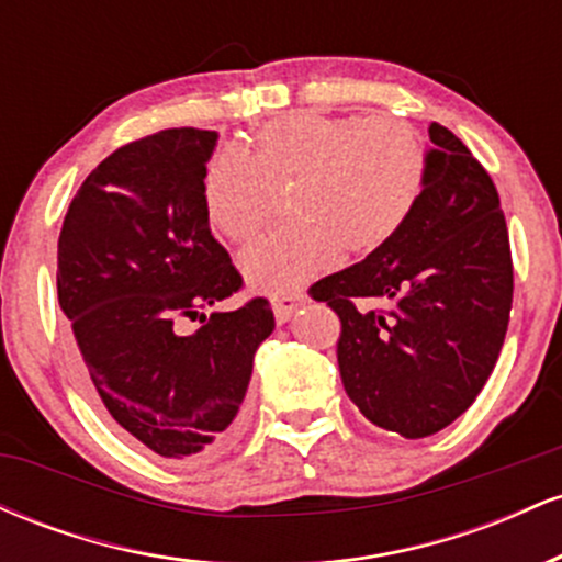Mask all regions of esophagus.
<instances>
[{"instance_id": "obj_1", "label": "esophagus", "mask_w": 562, "mask_h": 562, "mask_svg": "<svg viewBox=\"0 0 562 562\" xmlns=\"http://www.w3.org/2000/svg\"><path fill=\"white\" fill-rule=\"evenodd\" d=\"M306 303V295L303 293H288V295H277V299H272V308H274V319L280 322H288L290 317H293V312L299 306H303Z\"/></svg>"}]
</instances>
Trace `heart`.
Segmentation results:
<instances>
[{
    "instance_id": "1",
    "label": "heart",
    "mask_w": 562,
    "mask_h": 562,
    "mask_svg": "<svg viewBox=\"0 0 562 562\" xmlns=\"http://www.w3.org/2000/svg\"><path fill=\"white\" fill-rule=\"evenodd\" d=\"M430 171V147L396 115L293 111L267 121L248 153L224 150L203 173L211 227L232 243L254 240L274 216L280 192L293 224L243 254V274L263 293H293L344 259L375 254L415 211Z\"/></svg>"
}]
</instances>
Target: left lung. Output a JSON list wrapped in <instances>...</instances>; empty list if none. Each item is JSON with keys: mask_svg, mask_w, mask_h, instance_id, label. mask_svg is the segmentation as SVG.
I'll use <instances>...</instances> for the list:
<instances>
[{"mask_svg": "<svg viewBox=\"0 0 562 562\" xmlns=\"http://www.w3.org/2000/svg\"><path fill=\"white\" fill-rule=\"evenodd\" d=\"M428 134V182L404 227L308 288L340 319L348 398L404 438L438 434L475 402L513 308V256L492 177L447 126L430 124Z\"/></svg>", "mask_w": 562, "mask_h": 562, "instance_id": "1", "label": "left lung"}]
</instances>
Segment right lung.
<instances>
[{
    "label": "right lung",
    "mask_w": 562,
    "mask_h": 562,
    "mask_svg": "<svg viewBox=\"0 0 562 562\" xmlns=\"http://www.w3.org/2000/svg\"><path fill=\"white\" fill-rule=\"evenodd\" d=\"M214 145L216 132L182 126L119 147L70 200L57 240L83 389L126 436L182 465L237 441L254 353L274 330L267 299L200 314L243 290L203 209ZM179 316L204 325L179 336Z\"/></svg>",
    "instance_id": "right-lung-1"
}]
</instances>
